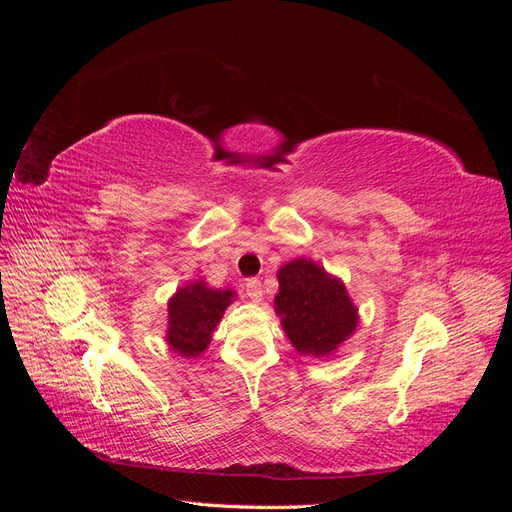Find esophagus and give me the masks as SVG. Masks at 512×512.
Instances as JSON below:
<instances>
[{"instance_id":"34e87169","label":"esophagus","mask_w":512,"mask_h":512,"mask_svg":"<svg viewBox=\"0 0 512 512\" xmlns=\"http://www.w3.org/2000/svg\"><path fill=\"white\" fill-rule=\"evenodd\" d=\"M245 292L252 301H256V303L262 301V284H260V280H256V277H252V280L245 282Z\"/></svg>"}]
</instances>
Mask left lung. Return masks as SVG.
I'll list each match as a JSON object with an SVG mask.
<instances>
[{"label":"left lung","mask_w":512,"mask_h":512,"mask_svg":"<svg viewBox=\"0 0 512 512\" xmlns=\"http://www.w3.org/2000/svg\"><path fill=\"white\" fill-rule=\"evenodd\" d=\"M273 307L299 354L329 359L359 327V307L337 275L314 260L294 258L277 271Z\"/></svg>","instance_id":"8db88e82"}]
</instances>
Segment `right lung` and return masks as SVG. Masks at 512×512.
<instances>
[{
    "mask_svg": "<svg viewBox=\"0 0 512 512\" xmlns=\"http://www.w3.org/2000/svg\"><path fill=\"white\" fill-rule=\"evenodd\" d=\"M237 292L230 288H211L205 280H192L177 288L168 299L166 344L185 359H196L211 344L213 331L235 301Z\"/></svg>",
    "mask_w": 512,
    "mask_h": 512,
    "instance_id": "1",
    "label": "right lung"
}]
</instances>
